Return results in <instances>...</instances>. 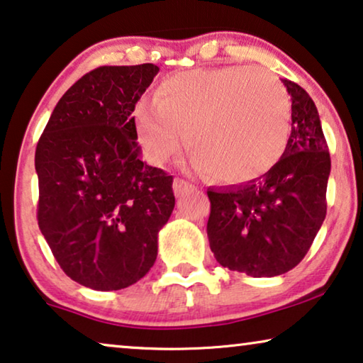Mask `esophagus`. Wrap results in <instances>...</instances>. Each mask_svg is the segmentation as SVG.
<instances>
[{"label": "esophagus", "mask_w": 363, "mask_h": 363, "mask_svg": "<svg viewBox=\"0 0 363 363\" xmlns=\"http://www.w3.org/2000/svg\"><path fill=\"white\" fill-rule=\"evenodd\" d=\"M193 190H194V185H191L190 182L182 180V178H175V182H173V193H175L177 198L185 196V194L191 193Z\"/></svg>", "instance_id": "esophagus-1"}]
</instances>
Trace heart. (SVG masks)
Here are the masks:
<instances>
[{
  "label": "heart",
  "instance_id": "obj_1",
  "mask_svg": "<svg viewBox=\"0 0 363 363\" xmlns=\"http://www.w3.org/2000/svg\"><path fill=\"white\" fill-rule=\"evenodd\" d=\"M291 125V98L264 68L220 67L177 73L155 91V103L134 111L145 159L165 164L182 143L199 170L244 183L281 159Z\"/></svg>",
  "mask_w": 363,
  "mask_h": 363
}]
</instances>
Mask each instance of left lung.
<instances>
[{
	"mask_svg": "<svg viewBox=\"0 0 363 363\" xmlns=\"http://www.w3.org/2000/svg\"><path fill=\"white\" fill-rule=\"evenodd\" d=\"M291 134L281 159L257 180L209 188L208 239L220 265L249 277L290 272L308 254L325 218L330 157L311 96L283 80Z\"/></svg>",
	"mask_w": 363,
	"mask_h": 363,
	"instance_id": "left-lung-1",
	"label": "left lung"
}]
</instances>
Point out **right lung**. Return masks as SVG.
<instances>
[{
    "instance_id": "right-lung-1",
    "label": "right lung",
    "mask_w": 363,
    "mask_h": 363,
    "mask_svg": "<svg viewBox=\"0 0 363 363\" xmlns=\"http://www.w3.org/2000/svg\"><path fill=\"white\" fill-rule=\"evenodd\" d=\"M159 67H99L68 88L38 149V223L60 269L98 291L152 269L173 177L140 159L133 111Z\"/></svg>"
}]
</instances>
